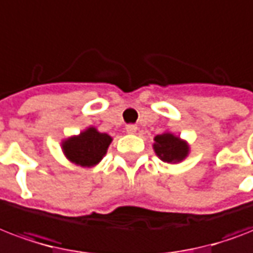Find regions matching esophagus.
<instances>
[{
  "instance_id": "34e87169",
  "label": "esophagus",
  "mask_w": 253,
  "mask_h": 253,
  "mask_svg": "<svg viewBox=\"0 0 253 253\" xmlns=\"http://www.w3.org/2000/svg\"><path fill=\"white\" fill-rule=\"evenodd\" d=\"M136 130H138V127L135 126V125H127L126 126L127 134H135V132H136Z\"/></svg>"
}]
</instances>
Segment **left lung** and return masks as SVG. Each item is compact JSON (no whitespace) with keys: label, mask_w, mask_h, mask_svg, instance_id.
Listing matches in <instances>:
<instances>
[{"label":"left lung","mask_w":253,"mask_h":253,"mask_svg":"<svg viewBox=\"0 0 253 253\" xmlns=\"http://www.w3.org/2000/svg\"><path fill=\"white\" fill-rule=\"evenodd\" d=\"M154 140H155L154 143L155 154L159 157V159L167 163H179L183 159H186L190 152L187 142L171 132L157 135Z\"/></svg>","instance_id":"obj_1"}]
</instances>
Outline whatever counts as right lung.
<instances>
[{
  "mask_svg": "<svg viewBox=\"0 0 253 253\" xmlns=\"http://www.w3.org/2000/svg\"><path fill=\"white\" fill-rule=\"evenodd\" d=\"M113 138L99 132L95 127H88L77 136L62 142V150L70 162L81 167H92L105 157Z\"/></svg>",
  "mask_w": 253,
  "mask_h": 253,
  "instance_id": "right-lung-1",
  "label": "right lung"
}]
</instances>
